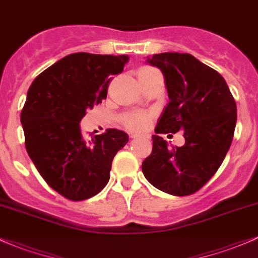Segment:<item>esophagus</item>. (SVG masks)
I'll return each instance as SVG.
<instances>
[{"label":"esophagus","mask_w":258,"mask_h":258,"mask_svg":"<svg viewBox=\"0 0 258 258\" xmlns=\"http://www.w3.org/2000/svg\"><path fill=\"white\" fill-rule=\"evenodd\" d=\"M130 138H132V139H140V138H143V135L134 134V133H132V134H130Z\"/></svg>","instance_id":"obj_1"}]
</instances>
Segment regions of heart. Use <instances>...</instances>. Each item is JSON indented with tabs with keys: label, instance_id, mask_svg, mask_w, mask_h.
<instances>
[{
	"label": "heart",
	"instance_id": "b5f03b06",
	"mask_svg": "<svg viewBox=\"0 0 258 258\" xmlns=\"http://www.w3.org/2000/svg\"><path fill=\"white\" fill-rule=\"evenodd\" d=\"M143 69H149V68H143ZM123 121L129 129L141 130L145 128V126L149 124V121H150V114L144 112H132V113H128V114L124 117Z\"/></svg>",
	"mask_w": 258,
	"mask_h": 258
}]
</instances>
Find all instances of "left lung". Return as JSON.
<instances>
[{
	"mask_svg": "<svg viewBox=\"0 0 258 258\" xmlns=\"http://www.w3.org/2000/svg\"><path fill=\"white\" fill-rule=\"evenodd\" d=\"M146 62L161 70L170 102L152 135L141 168L150 183L172 196H189L214 176L231 145L236 103L218 71L190 54L161 52ZM184 130L186 143L170 148L160 134Z\"/></svg>",
	"mask_w": 258,
	"mask_h": 258,
	"instance_id": "1",
	"label": "left lung"
}]
</instances>
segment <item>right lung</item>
Masks as SVG:
<instances>
[{
	"label": "right lung",
	"instance_id": "obj_1",
	"mask_svg": "<svg viewBox=\"0 0 258 258\" xmlns=\"http://www.w3.org/2000/svg\"><path fill=\"white\" fill-rule=\"evenodd\" d=\"M128 60V55L75 52L30 85L21 113L27 152L46 183L70 201L101 192L115 154L128 143L121 130L107 129L88 140L80 128L86 110L107 98L113 75Z\"/></svg>",
	"mask_w": 258,
	"mask_h": 258
}]
</instances>
